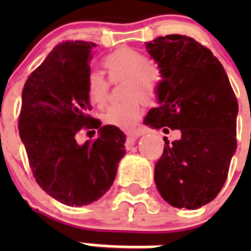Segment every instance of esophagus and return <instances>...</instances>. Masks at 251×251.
Here are the masks:
<instances>
[{"instance_id":"obj_1","label":"esophagus","mask_w":251,"mask_h":251,"mask_svg":"<svg viewBox=\"0 0 251 251\" xmlns=\"http://www.w3.org/2000/svg\"><path fill=\"white\" fill-rule=\"evenodd\" d=\"M137 138H138V137L134 136V134H129V136L127 137V141H126V147L127 148L133 147V146H134V143H136Z\"/></svg>"}]
</instances>
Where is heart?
Masks as SVG:
<instances>
[{"label":"heart","mask_w":251,"mask_h":251,"mask_svg":"<svg viewBox=\"0 0 251 251\" xmlns=\"http://www.w3.org/2000/svg\"><path fill=\"white\" fill-rule=\"evenodd\" d=\"M112 80L127 79L124 98L129 99L123 104L110 105L103 114L104 124L118 128L124 132H132L137 122L142 118V100L153 101L158 95L163 75L161 69L148 63V57L139 51L122 48L106 55L103 60ZM108 83L103 75L92 72L86 77V97L93 105L101 106L106 100Z\"/></svg>","instance_id":"b5f03b06"}]
</instances>
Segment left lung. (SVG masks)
<instances>
[{"instance_id": "left-lung-1", "label": "left lung", "mask_w": 251, "mask_h": 251, "mask_svg": "<svg viewBox=\"0 0 251 251\" xmlns=\"http://www.w3.org/2000/svg\"><path fill=\"white\" fill-rule=\"evenodd\" d=\"M163 80L159 106L146 115L153 129L181 130L154 167L163 200L177 208L196 210L223 188L236 152L239 105L229 77L211 51L185 35L159 36L146 43Z\"/></svg>"}]
</instances>
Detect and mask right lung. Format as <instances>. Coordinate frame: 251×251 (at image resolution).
I'll return each instance as SVG.
<instances>
[{"mask_svg": "<svg viewBox=\"0 0 251 251\" xmlns=\"http://www.w3.org/2000/svg\"><path fill=\"white\" fill-rule=\"evenodd\" d=\"M94 43L66 41L52 49L22 90L20 138L35 179L66 206L99 200L115 179L126 154V134L92 118L86 77ZM81 127L98 129L99 138L79 145Z\"/></svg>", "mask_w": 251, "mask_h": 251, "instance_id": "right-lung-1", "label": "right lung"}]
</instances>
